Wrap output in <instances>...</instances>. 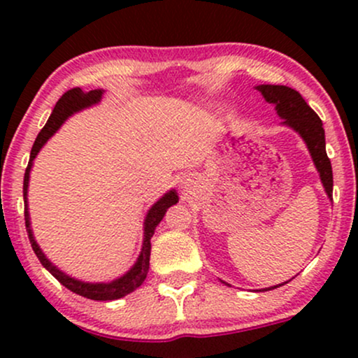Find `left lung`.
Returning <instances> with one entry per match:
<instances>
[{
  "mask_svg": "<svg viewBox=\"0 0 358 358\" xmlns=\"http://www.w3.org/2000/svg\"><path fill=\"white\" fill-rule=\"evenodd\" d=\"M257 90H261L266 101L276 106L279 117L285 119V124L293 127L305 139L324 190L331 199L334 173H331L330 158H328L327 150H324V129L322 119L306 104L298 90L286 87V85H259ZM274 287H269V289H274Z\"/></svg>",
  "mask_w": 358,
  "mask_h": 358,
  "instance_id": "8db88e82",
  "label": "left lung"
}]
</instances>
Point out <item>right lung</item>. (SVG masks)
Listing matches in <instances>:
<instances>
[{
    "label": "right lung",
    "instance_id": "1",
    "mask_svg": "<svg viewBox=\"0 0 358 358\" xmlns=\"http://www.w3.org/2000/svg\"><path fill=\"white\" fill-rule=\"evenodd\" d=\"M102 96V90H90V92H82L80 87H73L71 90L64 94L59 101H57L55 108H53L52 116L48 117L47 124L43 126V129L40 131L38 136H36L34 148H31V153H30V163H28L27 170H24V178H23V199H24V225H27V232H28V239H30L31 249L35 250L36 257L38 261L42 262V266L48 273L52 274L60 285H64L67 289H71L72 293L80 294V296L94 299V301H110V299H119L126 294L133 293L136 287H139L143 285V281L146 279L148 271H150V252H151V237H153L156 225L159 224L165 215L166 208L171 207L178 202V195L171 190L168 192L163 199H159L153 207L150 208L148 212L146 220H145V241H143V249L141 254H139L136 264L131 268V271H127L122 278L116 279V281H110V282H82L77 281L67 274H64L62 271H59L55 266L45 257V254L40 250L38 244H36L34 239V234H31L30 229V219H28V207H27V190H28V178H30V168H31V162L35 159L36 153L40 151L47 139L59 129L62 122L65 121L71 114L77 113V110L87 108L90 104H96L99 102Z\"/></svg>",
    "mask_w": 358,
    "mask_h": 358
}]
</instances>
